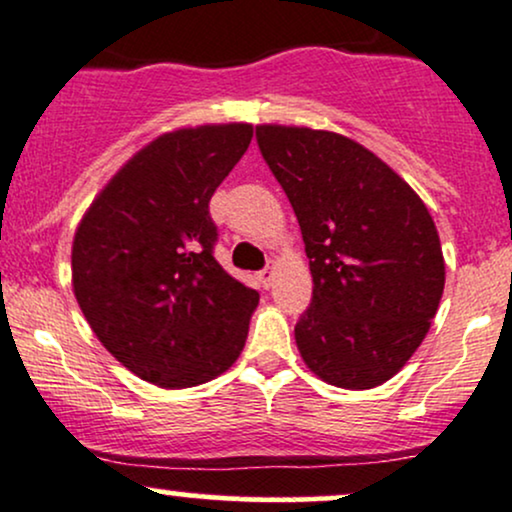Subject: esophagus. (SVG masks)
<instances>
[{"label": "esophagus", "instance_id": "esophagus-1", "mask_svg": "<svg viewBox=\"0 0 512 512\" xmlns=\"http://www.w3.org/2000/svg\"><path fill=\"white\" fill-rule=\"evenodd\" d=\"M258 280H261V285L266 287V290H268V287L273 285V266H266V268H263L261 273H258Z\"/></svg>", "mask_w": 512, "mask_h": 512}]
</instances>
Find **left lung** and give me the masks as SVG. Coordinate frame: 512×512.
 Segmentation results:
<instances>
[{"mask_svg": "<svg viewBox=\"0 0 512 512\" xmlns=\"http://www.w3.org/2000/svg\"><path fill=\"white\" fill-rule=\"evenodd\" d=\"M256 141L290 198L314 278L294 326L302 359L330 386H381L422 345L446 285L429 210L352 138L263 124Z\"/></svg>", "mask_w": 512, "mask_h": 512, "instance_id": "1", "label": "left lung"}]
</instances>
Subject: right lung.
<instances>
[{"label":"right lung","instance_id":"add662e5","mask_svg":"<svg viewBox=\"0 0 512 512\" xmlns=\"http://www.w3.org/2000/svg\"><path fill=\"white\" fill-rule=\"evenodd\" d=\"M251 124L155 138L102 189L71 249L74 294L117 362L191 388L237 362L258 292L215 261L210 198L249 148Z\"/></svg>","mask_w":512,"mask_h":512}]
</instances>
